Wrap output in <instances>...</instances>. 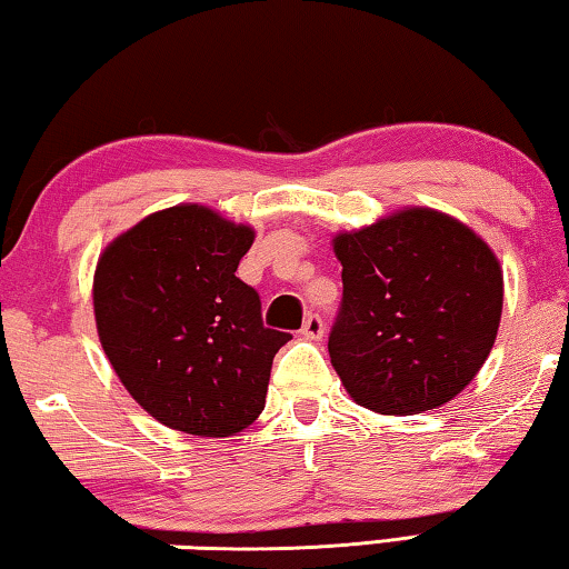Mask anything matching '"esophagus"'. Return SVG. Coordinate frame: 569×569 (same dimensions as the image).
Returning <instances> with one entry per match:
<instances>
[{
    "mask_svg": "<svg viewBox=\"0 0 569 569\" xmlns=\"http://www.w3.org/2000/svg\"><path fill=\"white\" fill-rule=\"evenodd\" d=\"M301 335L307 339H321L325 337V321H321L319 313H309L307 321H303Z\"/></svg>",
    "mask_w": 569,
    "mask_h": 569,
    "instance_id": "esophagus-1",
    "label": "esophagus"
}]
</instances>
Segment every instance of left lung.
I'll return each mask as SVG.
<instances>
[{"label": "left lung", "mask_w": 569, "mask_h": 569, "mask_svg": "<svg viewBox=\"0 0 569 569\" xmlns=\"http://www.w3.org/2000/svg\"><path fill=\"white\" fill-rule=\"evenodd\" d=\"M342 309L329 358L355 403L411 417L465 391L503 311L496 252L460 219L406 207L332 240Z\"/></svg>", "instance_id": "8db88e82"}]
</instances>
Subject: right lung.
Returning <instances> with one entry per match:
<instances>
[{"label": "right lung", "mask_w": 569, "mask_h": 569, "mask_svg": "<svg viewBox=\"0 0 569 569\" xmlns=\"http://www.w3.org/2000/svg\"><path fill=\"white\" fill-rule=\"evenodd\" d=\"M252 240L248 224L178 203L99 256V342L127 393L176 431L232 437L266 406L270 366L291 335L262 327L258 291L234 276Z\"/></svg>", "instance_id": "add662e5"}]
</instances>
